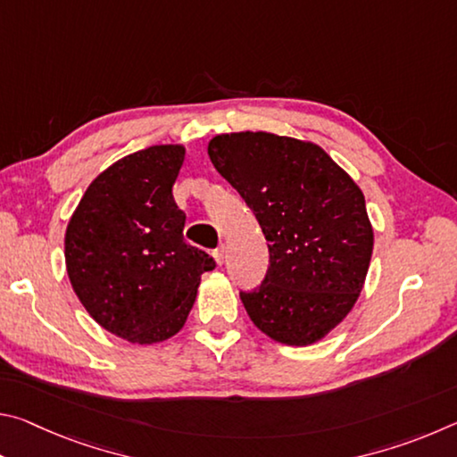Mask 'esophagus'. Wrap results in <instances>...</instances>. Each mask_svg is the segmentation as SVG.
<instances>
[{
	"label": "esophagus",
	"mask_w": 457,
	"mask_h": 457,
	"mask_svg": "<svg viewBox=\"0 0 457 457\" xmlns=\"http://www.w3.org/2000/svg\"><path fill=\"white\" fill-rule=\"evenodd\" d=\"M213 258H215V264L221 266V264H223V260H226V245L221 244V245L218 247V250L213 252Z\"/></svg>",
	"instance_id": "1"
}]
</instances>
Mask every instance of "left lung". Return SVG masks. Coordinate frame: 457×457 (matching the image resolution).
<instances>
[{
  "label": "left lung",
  "mask_w": 457,
  "mask_h": 457,
  "mask_svg": "<svg viewBox=\"0 0 457 457\" xmlns=\"http://www.w3.org/2000/svg\"><path fill=\"white\" fill-rule=\"evenodd\" d=\"M268 239L264 282L239 292L276 343L312 345L353 311L373 253L365 195L319 145L274 133H229L207 145Z\"/></svg>",
  "instance_id": "1"
}]
</instances>
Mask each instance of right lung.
<instances>
[{
	"label": "right lung",
	"mask_w": 457,
	"mask_h": 457,
	"mask_svg": "<svg viewBox=\"0 0 457 457\" xmlns=\"http://www.w3.org/2000/svg\"><path fill=\"white\" fill-rule=\"evenodd\" d=\"M183 145L119 159L84 191L66 228V270L76 296L104 330L135 345L171 338L193 308L201 274L215 268L183 239L173 183Z\"/></svg>",
	"instance_id": "right-lung-1"
}]
</instances>
